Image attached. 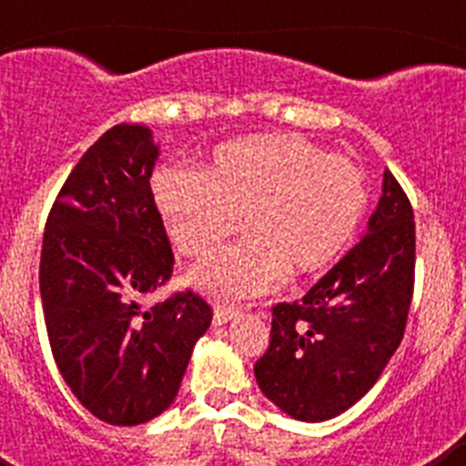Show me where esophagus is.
I'll list each match as a JSON object with an SVG mask.
<instances>
[{
	"label": "esophagus",
	"mask_w": 466,
	"mask_h": 466,
	"mask_svg": "<svg viewBox=\"0 0 466 466\" xmlns=\"http://www.w3.org/2000/svg\"><path fill=\"white\" fill-rule=\"evenodd\" d=\"M240 315V310L238 308H230V306H217L214 308V324L217 327H221V324H228L233 317Z\"/></svg>",
	"instance_id": "34e87169"
}]
</instances>
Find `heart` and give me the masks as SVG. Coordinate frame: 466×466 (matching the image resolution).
I'll list each match as a JSON object with an SVG mask.
<instances>
[{
  "label": "heart",
  "instance_id": "b5f03b06",
  "mask_svg": "<svg viewBox=\"0 0 466 466\" xmlns=\"http://www.w3.org/2000/svg\"><path fill=\"white\" fill-rule=\"evenodd\" d=\"M151 196L182 254L209 257L230 236L247 240L191 270L198 291L219 300L261 296L289 273H322L355 236L366 208L352 160L299 135H252L219 144L200 167H163Z\"/></svg>",
  "mask_w": 466,
  "mask_h": 466
}]
</instances>
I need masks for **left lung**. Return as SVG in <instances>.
<instances>
[{"label": "left lung", "instance_id": "left-lung-1", "mask_svg": "<svg viewBox=\"0 0 466 466\" xmlns=\"http://www.w3.org/2000/svg\"><path fill=\"white\" fill-rule=\"evenodd\" d=\"M415 221L392 172L364 236L294 303L273 308L261 392L300 422H324L364 397L403 339L413 296Z\"/></svg>", "mask_w": 466, "mask_h": 466}]
</instances>
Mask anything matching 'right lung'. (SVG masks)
I'll use <instances>...</instances> for the list:
<instances>
[{
    "instance_id": "right-lung-1",
    "label": "right lung",
    "mask_w": 466,
    "mask_h": 466,
    "mask_svg": "<svg viewBox=\"0 0 466 466\" xmlns=\"http://www.w3.org/2000/svg\"><path fill=\"white\" fill-rule=\"evenodd\" d=\"M158 156L151 127L106 130L57 193L41 247V306L57 369L95 418L116 427L170 409L212 324V308L193 291L142 308L175 263L149 184Z\"/></svg>"
}]
</instances>
